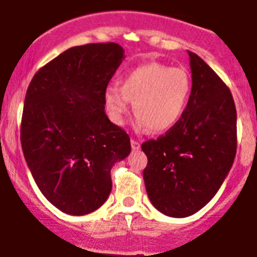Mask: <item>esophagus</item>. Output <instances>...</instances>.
Segmentation results:
<instances>
[{
  "instance_id": "esophagus-1",
  "label": "esophagus",
  "mask_w": 257,
  "mask_h": 257,
  "mask_svg": "<svg viewBox=\"0 0 257 257\" xmlns=\"http://www.w3.org/2000/svg\"><path fill=\"white\" fill-rule=\"evenodd\" d=\"M131 144H132V149H133V151H138V149L141 148V143H139L138 141H136V139H132Z\"/></svg>"
}]
</instances>
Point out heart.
I'll return each mask as SVG.
<instances>
[{"instance_id": "heart-1", "label": "heart", "mask_w": 257, "mask_h": 257, "mask_svg": "<svg viewBox=\"0 0 257 257\" xmlns=\"http://www.w3.org/2000/svg\"><path fill=\"white\" fill-rule=\"evenodd\" d=\"M191 79L179 68L146 62L121 78V84H109L104 90V105L109 119L123 125L133 103L137 113L134 126L163 133L178 124L188 105Z\"/></svg>"}]
</instances>
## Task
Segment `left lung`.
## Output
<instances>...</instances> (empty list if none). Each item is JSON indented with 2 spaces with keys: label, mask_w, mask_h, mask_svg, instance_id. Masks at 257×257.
Returning <instances> with one entry per match:
<instances>
[{
  "label": "left lung",
  "mask_w": 257,
  "mask_h": 257,
  "mask_svg": "<svg viewBox=\"0 0 257 257\" xmlns=\"http://www.w3.org/2000/svg\"><path fill=\"white\" fill-rule=\"evenodd\" d=\"M192 89L176 126L142 144L144 184L152 205L171 217H188L217 193L236 156V106L230 89L188 51Z\"/></svg>",
  "instance_id": "left-lung-1"
}]
</instances>
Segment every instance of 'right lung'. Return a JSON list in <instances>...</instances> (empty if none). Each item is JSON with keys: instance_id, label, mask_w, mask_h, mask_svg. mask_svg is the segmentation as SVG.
I'll list each match as a JSON object with an SVG mask.
<instances>
[{"instance_id": "right-lung-1", "label": "right lung", "mask_w": 257, "mask_h": 257, "mask_svg": "<svg viewBox=\"0 0 257 257\" xmlns=\"http://www.w3.org/2000/svg\"><path fill=\"white\" fill-rule=\"evenodd\" d=\"M124 59L115 42L66 50L30 83L21 120L25 159L42 195L62 212L98 210L110 169L131 153L129 136L105 114L104 90Z\"/></svg>"}]
</instances>
